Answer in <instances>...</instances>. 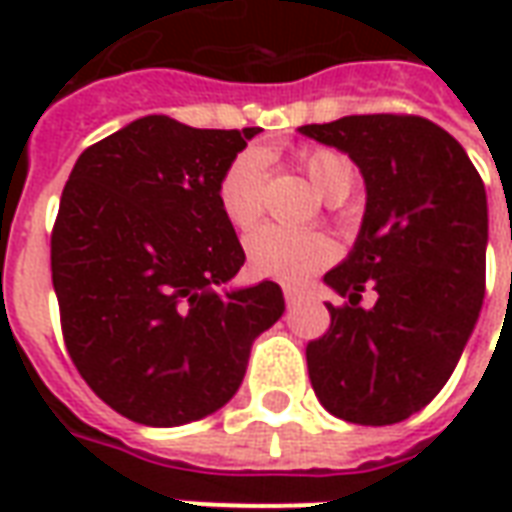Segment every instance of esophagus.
<instances>
[{
	"label": "esophagus",
	"mask_w": 512,
	"mask_h": 512,
	"mask_svg": "<svg viewBox=\"0 0 512 512\" xmlns=\"http://www.w3.org/2000/svg\"><path fill=\"white\" fill-rule=\"evenodd\" d=\"M301 301H304V293H301V290L285 288V304H288V307H299Z\"/></svg>",
	"instance_id": "esophagus-1"
}]
</instances>
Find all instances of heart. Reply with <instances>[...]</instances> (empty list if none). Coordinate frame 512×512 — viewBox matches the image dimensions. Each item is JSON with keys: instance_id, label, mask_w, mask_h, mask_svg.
Returning <instances> with one entry per match:
<instances>
[{"instance_id": "b5f03b06", "label": "heart", "mask_w": 512, "mask_h": 512, "mask_svg": "<svg viewBox=\"0 0 512 512\" xmlns=\"http://www.w3.org/2000/svg\"><path fill=\"white\" fill-rule=\"evenodd\" d=\"M301 167L315 189L326 200H345L354 186L351 161L334 150L315 147L301 156ZM263 189H266V158L257 150H244L227 164L219 178V208L235 230H249L263 216ZM249 268L257 277L301 285L318 274L337 257V246L326 233H296L285 227H260L246 238Z\"/></svg>"}]
</instances>
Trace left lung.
Segmentation results:
<instances>
[{
    "instance_id": "obj_1",
    "label": "left lung",
    "mask_w": 512,
    "mask_h": 512,
    "mask_svg": "<svg viewBox=\"0 0 512 512\" xmlns=\"http://www.w3.org/2000/svg\"><path fill=\"white\" fill-rule=\"evenodd\" d=\"M351 156L367 186L351 255L323 282L343 299L307 345L315 395L334 417L392 425L447 384L485 296L488 202L480 172L444 128L417 115H351L301 126ZM365 287L379 293L358 307Z\"/></svg>"
}]
</instances>
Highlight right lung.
Here are the masks:
<instances>
[{"instance_id":"obj_1","label":"right lung","mask_w":512,"mask_h":512,"mask_svg":"<svg viewBox=\"0 0 512 512\" xmlns=\"http://www.w3.org/2000/svg\"><path fill=\"white\" fill-rule=\"evenodd\" d=\"M260 128L139 117L84 150L51 230V282L79 376L117 414L172 428L219 411L257 334L282 318L277 282L216 293L244 249L219 178Z\"/></svg>"}]
</instances>
